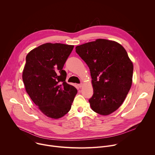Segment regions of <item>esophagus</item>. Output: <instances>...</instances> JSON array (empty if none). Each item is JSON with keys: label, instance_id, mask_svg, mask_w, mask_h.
I'll return each instance as SVG.
<instances>
[{"label": "esophagus", "instance_id": "1", "mask_svg": "<svg viewBox=\"0 0 155 155\" xmlns=\"http://www.w3.org/2000/svg\"><path fill=\"white\" fill-rule=\"evenodd\" d=\"M78 86L79 87H81L83 86V83H81V84H78Z\"/></svg>", "mask_w": 155, "mask_h": 155}]
</instances>
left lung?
<instances>
[{
	"label": "left lung",
	"instance_id": "1",
	"mask_svg": "<svg viewBox=\"0 0 155 155\" xmlns=\"http://www.w3.org/2000/svg\"><path fill=\"white\" fill-rule=\"evenodd\" d=\"M75 50L90 70L91 109L101 115L111 114L121 105L132 83L134 66L126 50L117 41L99 38Z\"/></svg>",
	"mask_w": 155,
	"mask_h": 155
}]
</instances>
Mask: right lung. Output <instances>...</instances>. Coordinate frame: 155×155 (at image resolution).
Listing matches in <instances>:
<instances>
[{
    "label": "right lung",
    "mask_w": 155,
    "mask_h": 155,
    "mask_svg": "<svg viewBox=\"0 0 155 155\" xmlns=\"http://www.w3.org/2000/svg\"><path fill=\"white\" fill-rule=\"evenodd\" d=\"M74 46L47 43L26 56L23 71L25 89L34 103L47 117L58 119L71 110L76 88L65 82L64 65Z\"/></svg>",
    "instance_id": "add662e5"
}]
</instances>
